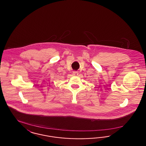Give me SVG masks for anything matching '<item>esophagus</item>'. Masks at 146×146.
I'll return each instance as SVG.
<instances>
[{"label": "esophagus", "mask_w": 146, "mask_h": 146, "mask_svg": "<svg viewBox=\"0 0 146 146\" xmlns=\"http://www.w3.org/2000/svg\"><path fill=\"white\" fill-rule=\"evenodd\" d=\"M73 75L74 76H78V72L77 71H73Z\"/></svg>", "instance_id": "esophagus-1"}]
</instances>
